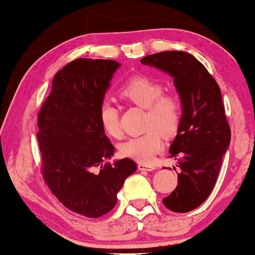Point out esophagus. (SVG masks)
<instances>
[{"mask_svg": "<svg viewBox=\"0 0 255 255\" xmlns=\"http://www.w3.org/2000/svg\"><path fill=\"white\" fill-rule=\"evenodd\" d=\"M137 169H139V170L152 171V170H154V166L151 164H145V163H139V164H137Z\"/></svg>", "mask_w": 255, "mask_h": 255, "instance_id": "1", "label": "esophagus"}]
</instances>
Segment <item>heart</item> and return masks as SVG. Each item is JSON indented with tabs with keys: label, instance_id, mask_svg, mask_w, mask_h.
Wrapping results in <instances>:
<instances>
[{
	"label": "heart",
	"instance_id": "heart-1",
	"mask_svg": "<svg viewBox=\"0 0 255 255\" xmlns=\"http://www.w3.org/2000/svg\"><path fill=\"white\" fill-rule=\"evenodd\" d=\"M120 95L126 101L145 108V127L140 135L129 137L120 145L122 156L140 163H150L164 147L163 133L171 135L177 130L182 118V105L175 93H163V85L156 79L140 75L122 85ZM99 121L108 135L121 136L119 109L113 102L104 101L99 107Z\"/></svg>",
	"mask_w": 255,
	"mask_h": 255
}]
</instances>
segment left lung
Instances as JSON below:
<instances>
[{
  "mask_svg": "<svg viewBox=\"0 0 255 255\" xmlns=\"http://www.w3.org/2000/svg\"><path fill=\"white\" fill-rule=\"evenodd\" d=\"M140 62L174 79L182 118L169 152L177 159L181 171L177 187L163 199V204L174 212H189L211 194L230 145L231 131L221 89L204 64L188 52H158Z\"/></svg>",
  "mask_w": 255,
  "mask_h": 255,
  "instance_id": "obj_1",
  "label": "left lung"
}]
</instances>
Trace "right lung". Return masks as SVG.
<instances>
[{
  "mask_svg": "<svg viewBox=\"0 0 255 255\" xmlns=\"http://www.w3.org/2000/svg\"><path fill=\"white\" fill-rule=\"evenodd\" d=\"M120 66L111 60L72 61L52 79L38 115L44 180L67 209L89 218L110 212L126 178L136 171L129 158L108 162L115 147L99 121V107Z\"/></svg>",
  "mask_w": 255,
  "mask_h": 255,
  "instance_id": "1",
  "label": "right lung"
}]
</instances>
